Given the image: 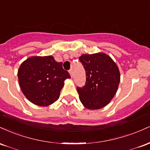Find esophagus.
<instances>
[{"instance_id":"obj_1","label":"esophagus","mask_w":150,"mask_h":150,"mask_svg":"<svg viewBox=\"0 0 150 150\" xmlns=\"http://www.w3.org/2000/svg\"><path fill=\"white\" fill-rule=\"evenodd\" d=\"M69 73H70V76H71V77H73V69H70V70H69Z\"/></svg>"}]
</instances>
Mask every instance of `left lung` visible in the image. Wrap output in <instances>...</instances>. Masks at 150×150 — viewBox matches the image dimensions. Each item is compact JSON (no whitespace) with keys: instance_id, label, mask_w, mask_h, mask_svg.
I'll return each mask as SVG.
<instances>
[{"instance_id":"obj_1","label":"left lung","mask_w":150,"mask_h":150,"mask_svg":"<svg viewBox=\"0 0 150 150\" xmlns=\"http://www.w3.org/2000/svg\"><path fill=\"white\" fill-rule=\"evenodd\" d=\"M79 60L86 72L85 85L77 87L80 101L90 110L104 107L118 89L120 77L118 66L104 53L83 54Z\"/></svg>"}]
</instances>
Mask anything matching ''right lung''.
<instances>
[{"mask_svg":"<svg viewBox=\"0 0 150 150\" xmlns=\"http://www.w3.org/2000/svg\"><path fill=\"white\" fill-rule=\"evenodd\" d=\"M62 65V62H56L52 56H32L25 60L19 68L18 75L26 98L42 106L57 101L65 80L70 78Z\"/></svg>","mask_w":150,"mask_h":150,"instance_id":"add662e5","label":"right lung"}]
</instances>
